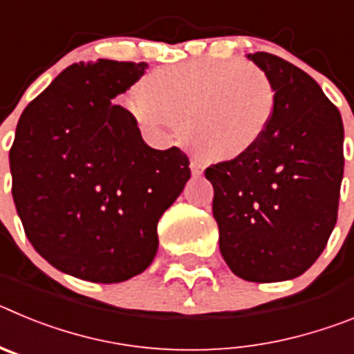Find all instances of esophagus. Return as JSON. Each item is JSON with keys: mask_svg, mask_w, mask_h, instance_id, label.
I'll return each mask as SVG.
<instances>
[{"mask_svg": "<svg viewBox=\"0 0 354 354\" xmlns=\"http://www.w3.org/2000/svg\"><path fill=\"white\" fill-rule=\"evenodd\" d=\"M189 168H192L193 175H200L202 171H204V165H202L198 159H192V162H189Z\"/></svg>", "mask_w": 354, "mask_h": 354, "instance_id": "obj_1", "label": "esophagus"}]
</instances>
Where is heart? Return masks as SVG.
I'll use <instances>...</instances> for the list:
<instances>
[{
  "instance_id": "b5f03b06",
  "label": "heart",
  "mask_w": 354,
  "mask_h": 354,
  "mask_svg": "<svg viewBox=\"0 0 354 354\" xmlns=\"http://www.w3.org/2000/svg\"><path fill=\"white\" fill-rule=\"evenodd\" d=\"M277 90L270 74L239 60H193L152 72L127 99L131 115L156 136L177 129L209 159H234L270 127Z\"/></svg>"
}]
</instances>
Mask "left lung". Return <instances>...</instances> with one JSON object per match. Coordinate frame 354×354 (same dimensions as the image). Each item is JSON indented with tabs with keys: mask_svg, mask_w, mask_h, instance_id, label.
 I'll list each match as a JSON object with an SVG mask.
<instances>
[{
	"mask_svg": "<svg viewBox=\"0 0 354 354\" xmlns=\"http://www.w3.org/2000/svg\"><path fill=\"white\" fill-rule=\"evenodd\" d=\"M248 58L273 81V120L257 145L211 165L205 177L228 268L248 282H282L317 261L337 223L344 126L301 68L270 53Z\"/></svg>",
	"mask_w": 354,
	"mask_h": 354,
	"instance_id": "8db88e82",
	"label": "left lung"
}]
</instances>
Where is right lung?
<instances>
[{
  "mask_svg": "<svg viewBox=\"0 0 354 354\" xmlns=\"http://www.w3.org/2000/svg\"><path fill=\"white\" fill-rule=\"evenodd\" d=\"M145 62L65 68L24 108L10 147L12 196L24 234L56 270L95 283L140 274L158 252V221L192 177L179 147L156 150L111 99Z\"/></svg>",
  "mask_w": 354,
  "mask_h": 354,
  "instance_id": "obj_1",
  "label": "right lung"
}]
</instances>
